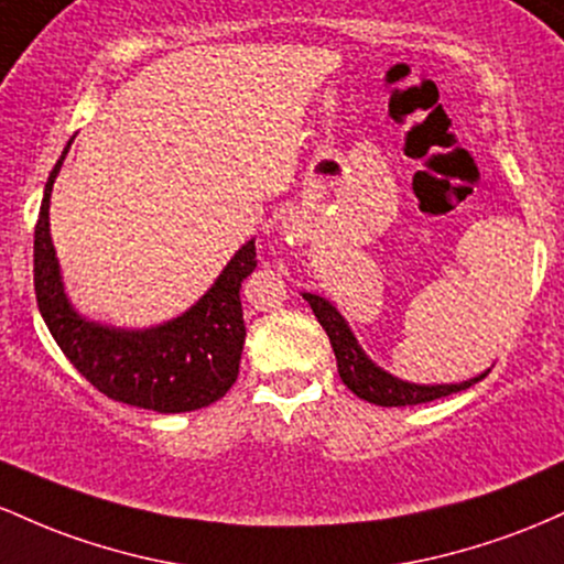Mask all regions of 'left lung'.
Wrapping results in <instances>:
<instances>
[{"label": "left lung", "mask_w": 564, "mask_h": 564, "mask_svg": "<svg viewBox=\"0 0 564 564\" xmlns=\"http://www.w3.org/2000/svg\"><path fill=\"white\" fill-rule=\"evenodd\" d=\"M303 299L308 301L314 316L319 319V325L325 327L327 338H330L340 381L349 386L359 400L381 404V408H404V404H421V402L440 400V397H451L455 391L469 389V386L482 381L487 376L485 370L482 376L469 378V381L464 383H436V386L400 381V378L386 372L383 367H378L370 357H367L362 346H359V340L354 338L351 327L346 325V319L340 316V312L330 301L319 299V295H312V293H303Z\"/></svg>", "instance_id": "8db88e82"}]
</instances>
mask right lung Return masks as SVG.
Returning <instances> with one entry per match:
<instances>
[{"mask_svg": "<svg viewBox=\"0 0 564 564\" xmlns=\"http://www.w3.org/2000/svg\"><path fill=\"white\" fill-rule=\"evenodd\" d=\"M72 145V141H68ZM68 145L50 173L34 229V290L44 325L82 376L109 400L188 413L213 404L239 376L245 319L239 290L256 269V239L245 242L188 312L145 330H122L87 319L66 299L50 237V194Z\"/></svg>", "mask_w": 564, "mask_h": 564, "instance_id": "obj_1", "label": "right lung"}]
</instances>
